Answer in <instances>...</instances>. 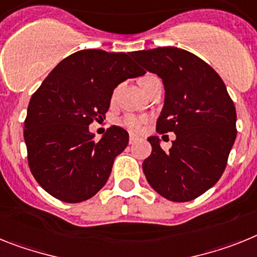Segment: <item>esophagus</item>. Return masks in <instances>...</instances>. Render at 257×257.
Segmentation results:
<instances>
[{"label": "esophagus", "instance_id": "34e87169", "mask_svg": "<svg viewBox=\"0 0 257 257\" xmlns=\"http://www.w3.org/2000/svg\"><path fill=\"white\" fill-rule=\"evenodd\" d=\"M137 142V137L136 136H131L129 137V145H135Z\"/></svg>", "mask_w": 257, "mask_h": 257}]
</instances>
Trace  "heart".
<instances>
[{"mask_svg": "<svg viewBox=\"0 0 257 257\" xmlns=\"http://www.w3.org/2000/svg\"><path fill=\"white\" fill-rule=\"evenodd\" d=\"M156 79H158L156 76L146 75L140 80V84H141L142 89L145 90V89ZM147 121H149V117H147V116L136 115V113H126V115H124L122 117H120L119 125L122 126L124 129H126V131H129L131 133H140V132L144 129L145 124H146Z\"/></svg>", "mask_w": 257, "mask_h": 257, "instance_id": "obj_1", "label": "heart"}]
</instances>
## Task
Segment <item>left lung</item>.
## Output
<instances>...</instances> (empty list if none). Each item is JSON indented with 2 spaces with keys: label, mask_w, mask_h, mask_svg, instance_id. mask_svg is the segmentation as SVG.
Instances as JSON below:
<instances>
[{
  "label": "left lung",
  "mask_w": 257,
  "mask_h": 257,
  "mask_svg": "<svg viewBox=\"0 0 257 257\" xmlns=\"http://www.w3.org/2000/svg\"><path fill=\"white\" fill-rule=\"evenodd\" d=\"M133 58L163 80L166 99L156 131L176 135L169 151L159 137L147 138L153 151L142 163L145 176L166 199H195L225 171L236 137L233 101L217 72L190 51L166 46L135 51Z\"/></svg>",
  "instance_id": "obj_1"
}]
</instances>
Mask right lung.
<instances>
[{
  "label": "right lung",
  "mask_w": 257,
  "mask_h": 257,
  "mask_svg": "<svg viewBox=\"0 0 257 257\" xmlns=\"http://www.w3.org/2000/svg\"><path fill=\"white\" fill-rule=\"evenodd\" d=\"M132 57L97 49L76 51L33 93L24 120L28 166L40 186L57 199L80 203L95 195L128 145L125 129L112 125L94 141L89 125L103 119L120 82L145 73Z\"/></svg>",
  "instance_id": "obj_1"
}]
</instances>
